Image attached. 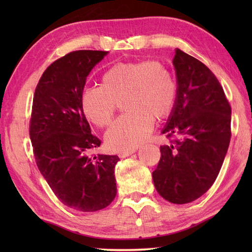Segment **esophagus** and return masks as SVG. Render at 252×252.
Here are the masks:
<instances>
[{
	"label": "esophagus",
	"mask_w": 252,
	"mask_h": 252,
	"mask_svg": "<svg viewBox=\"0 0 252 252\" xmlns=\"http://www.w3.org/2000/svg\"><path fill=\"white\" fill-rule=\"evenodd\" d=\"M137 148H133V149H129V151H125V152H120L119 153V157L120 158H126L127 156H131L132 154H134L136 152Z\"/></svg>",
	"instance_id": "esophagus-1"
}]
</instances>
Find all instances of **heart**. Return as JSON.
I'll list each match as a JSON object with an SVG mask.
<instances>
[{
	"mask_svg": "<svg viewBox=\"0 0 252 252\" xmlns=\"http://www.w3.org/2000/svg\"><path fill=\"white\" fill-rule=\"evenodd\" d=\"M176 83L169 69L157 61L118 63L101 74L99 87L82 90V111L93 125H110L117 104L126 112L108 132L106 144L112 151L125 152L146 141L154 127V118L161 120L173 110Z\"/></svg>",
	"mask_w": 252,
	"mask_h": 252,
	"instance_id": "1",
	"label": "heart"
}]
</instances>
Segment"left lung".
<instances>
[{
	"label": "left lung",
	"mask_w": 252,
	"mask_h": 252,
	"mask_svg": "<svg viewBox=\"0 0 252 252\" xmlns=\"http://www.w3.org/2000/svg\"><path fill=\"white\" fill-rule=\"evenodd\" d=\"M176 99L162 134L153 180L159 195L178 205L191 202L215 183L231 141L232 108L223 88L205 63L175 50Z\"/></svg>",
	"instance_id": "8db88e82"
}]
</instances>
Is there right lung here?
<instances>
[{
	"mask_svg": "<svg viewBox=\"0 0 252 252\" xmlns=\"http://www.w3.org/2000/svg\"><path fill=\"white\" fill-rule=\"evenodd\" d=\"M107 53L82 50L58 58L42 74L32 103L29 134L37 168L63 205L82 212L101 210L117 194L119 157L90 156L101 142L80 103L87 77Z\"/></svg>",
	"mask_w": 252,
	"mask_h": 252,
	"instance_id": "right-lung-1",
	"label": "right lung"
}]
</instances>
